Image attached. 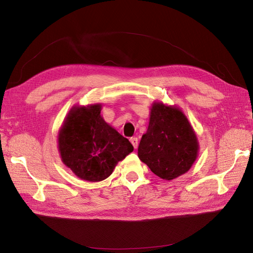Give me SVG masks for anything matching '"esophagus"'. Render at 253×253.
Instances as JSON below:
<instances>
[{
    "label": "esophagus",
    "instance_id": "1",
    "mask_svg": "<svg viewBox=\"0 0 253 253\" xmlns=\"http://www.w3.org/2000/svg\"><path fill=\"white\" fill-rule=\"evenodd\" d=\"M129 141H131V143L133 144V147L136 149L137 147H138V138H136V137H132L131 139H129Z\"/></svg>",
    "mask_w": 253,
    "mask_h": 253
}]
</instances>
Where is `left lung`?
<instances>
[{"label":"left lung","instance_id":"8db88e82","mask_svg":"<svg viewBox=\"0 0 253 253\" xmlns=\"http://www.w3.org/2000/svg\"><path fill=\"white\" fill-rule=\"evenodd\" d=\"M198 141L186 115L178 108L154 102L138 157L158 177L172 180L190 170L196 160Z\"/></svg>","mask_w":253,"mask_h":253}]
</instances>
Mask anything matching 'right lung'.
Instances as JSON below:
<instances>
[{
    "label": "right lung",
    "instance_id": "1",
    "mask_svg": "<svg viewBox=\"0 0 253 253\" xmlns=\"http://www.w3.org/2000/svg\"><path fill=\"white\" fill-rule=\"evenodd\" d=\"M101 104L74 106L59 131L58 149L63 164L79 178L101 181L120 160L133 152L126 138L106 124Z\"/></svg>",
    "mask_w": 253,
    "mask_h": 253
}]
</instances>
